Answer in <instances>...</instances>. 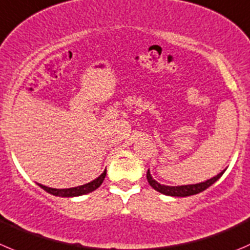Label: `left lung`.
Here are the masks:
<instances>
[{
	"label": "left lung",
	"mask_w": 250,
	"mask_h": 250,
	"mask_svg": "<svg viewBox=\"0 0 250 250\" xmlns=\"http://www.w3.org/2000/svg\"><path fill=\"white\" fill-rule=\"evenodd\" d=\"M225 169L222 172H220L217 176L212 177V178L208 179L205 182H200V183L197 184H188V186H177V187H172V186H165V184H160L159 182L155 181L152 178V176L150 174V171L147 169L146 172V178L147 182H149L150 186L154 188L155 190L157 192L162 193L165 195H169V197H189V195H194L198 194V193L203 192V190L208 189L210 186L215 183L220 177L224 174Z\"/></svg>",
	"instance_id": "left-lung-1"
}]
</instances>
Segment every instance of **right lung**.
<instances>
[{
  "label": "right lung",
  "mask_w": 250,
  "mask_h": 250,
  "mask_svg": "<svg viewBox=\"0 0 250 250\" xmlns=\"http://www.w3.org/2000/svg\"><path fill=\"white\" fill-rule=\"evenodd\" d=\"M106 177V169L94 181L89 182V183L83 184V186L74 187V188H66V189H56V188H50V187L42 186V184L38 183L39 187H41L43 190H46L50 194L56 195V197H62V198H72V197H79V195L88 194V193H91L93 190L98 189L99 187L103 184L104 179Z\"/></svg>",
  "instance_id": "right-lung-1"
}]
</instances>
